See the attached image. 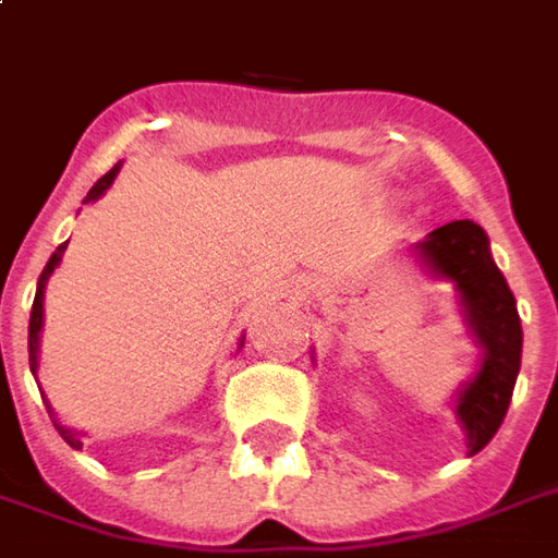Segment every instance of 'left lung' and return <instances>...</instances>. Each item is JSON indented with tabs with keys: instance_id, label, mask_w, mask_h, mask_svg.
<instances>
[{
	"instance_id": "obj_1",
	"label": "left lung",
	"mask_w": 558,
	"mask_h": 558,
	"mask_svg": "<svg viewBox=\"0 0 558 558\" xmlns=\"http://www.w3.org/2000/svg\"><path fill=\"white\" fill-rule=\"evenodd\" d=\"M420 256L435 275L457 283L470 327L485 349L482 371L460 392L457 416L470 435V453H478L500 429L522 361V324L507 280L494 265L485 231L470 219L435 228L420 243Z\"/></svg>"
}]
</instances>
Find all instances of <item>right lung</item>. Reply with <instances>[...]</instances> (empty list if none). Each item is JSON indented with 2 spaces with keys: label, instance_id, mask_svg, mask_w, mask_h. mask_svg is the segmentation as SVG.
<instances>
[{
  "label": "right lung",
  "instance_id": "obj_1",
  "mask_svg": "<svg viewBox=\"0 0 558 558\" xmlns=\"http://www.w3.org/2000/svg\"><path fill=\"white\" fill-rule=\"evenodd\" d=\"M113 175H117V169H110L107 175H101L98 182L92 184V191L86 194V203L98 201V197L105 194L107 187H110ZM64 246H68V243H61V246H58V250L51 253L49 265L43 268V275H39V287H36V299H33V312H29V339H27V342H29V371H33V374H36V352H39V330H43V290H46V280H49V275L54 271V265L61 262V253H64ZM54 429L61 433V438L68 441L70 448H83V441H80L76 435L70 433V429L58 426V423H54Z\"/></svg>",
  "mask_w": 558,
  "mask_h": 558
}]
</instances>
